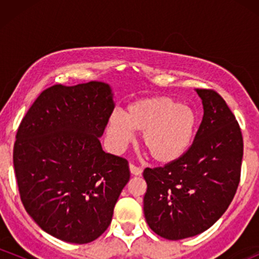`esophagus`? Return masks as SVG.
I'll list each match as a JSON object with an SVG mask.
<instances>
[{
	"mask_svg": "<svg viewBox=\"0 0 259 259\" xmlns=\"http://www.w3.org/2000/svg\"><path fill=\"white\" fill-rule=\"evenodd\" d=\"M129 169H130V173H132L133 175H135V177H139V175L142 174V170L138 167H135L134 164H130L129 165Z\"/></svg>",
	"mask_w": 259,
	"mask_h": 259,
	"instance_id": "obj_1",
	"label": "esophagus"
}]
</instances>
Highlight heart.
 <instances>
[{"instance_id": "heart-1", "label": "heart", "mask_w": 259, "mask_h": 259, "mask_svg": "<svg viewBox=\"0 0 259 259\" xmlns=\"http://www.w3.org/2000/svg\"><path fill=\"white\" fill-rule=\"evenodd\" d=\"M197 115L190 107L168 96L135 101L124 115L114 113L107 124V135L113 150L121 151L141 134L142 147L156 163L169 164L183 157L194 141Z\"/></svg>"}]
</instances>
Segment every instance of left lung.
<instances>
[{
  "label": "left lung",
  "instance_id": "left-lung-1",
  "mask_svg": "<svg viewBox=\"0 0 259 259\" xmlns=\"http://www.w3.org/2000/svg\"><path fill=\"white\" fill-rule=\"evenodd\" d=\"M203 118L187 152L164 167L146 168V222L159 236L181 240L203 233L228 209L240 183L243 141L221 95L196 89Z\"/></svg>",
  "mask_w": 259,
  "mask_h": 259
}]
</instances>
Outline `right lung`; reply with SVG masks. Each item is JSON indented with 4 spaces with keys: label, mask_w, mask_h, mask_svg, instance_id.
<instances>
[{
    "label": "right lung",
    "mask_w": 259,
    "mask_h": 259,
    "mask_svg": "<svg viewBox=\"0 0 259 259\" xmlns=\"http://www.w3.org/2000/svg\"><path fill=\"white\" fill-rule=\"evenodd\" d=\"M114 107L106 82L53 85L17 132L20 198L38 227L62 241L81 245L105 233L130 179L127 160L106 153L100 142Z\"/></svg>",
    "instance_id": "1"
}]
</instances>
